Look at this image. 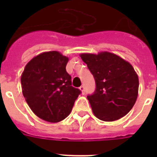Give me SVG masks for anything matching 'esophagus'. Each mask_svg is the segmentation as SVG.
<instances>
[{
  "label": "esophagus",
  "mask_w": 157,
  "mask_h": 157,
  "mask_svg": "<svg viewBox=\"0 0 157 157\" xmlns=\"http://www.w3.org/2000/svg\"><path fill=\"white\" fill-rule=\"evenodd\" d=\"M79 90L82 91V93L83 94H85V86H81L79 87Z\"/></svg>",
  "instance_id": "obj_1"
}]
</instances>
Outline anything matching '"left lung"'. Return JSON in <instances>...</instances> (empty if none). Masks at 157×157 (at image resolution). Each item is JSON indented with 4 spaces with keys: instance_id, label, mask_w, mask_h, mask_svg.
I'll list each match as a JSON object with an SVG mask.
<instances>
[{
    "instance_id": "left-lung-1",
    "label": "left lung",
    "mask_w": 157,
    "mask_h": 157,
    "mask_svg": "<svg viewBox=\"0 0 157 157\" xmlns=\"http://www.w3.org/2000/svg\"><path fill=\"white\" fill-rule=\"evenodd\" d=\"M80 56L95 79V91L87 96L94 116L106 122L126 116L135 104L139 86L132 65L108 52Z\"/></svg>"
}]
</instances>
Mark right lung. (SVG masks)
<instances>
[{"label": "right lung", "instance_id": "right-lung-1", "mask_svg": "<svg viewBox=\"0 0 157 157\" xmlns=\"http://www.w3.org/2000/svg\"><path fill=\"white\" fill-rule=\"evenodd\" d=\"M67 62L68 57L51 51L37 55L25 67L21 76L23 97L41 120L50 123L64 120L82 93L71 86Z\"/></svg>", "mask_w": 157, "mask_h": 157}]
</instances>
